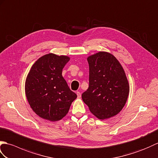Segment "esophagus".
I'll return each mask as SVG.
<instances>
[{
	"label": "esophagus",
	"mask_w": 158,
	"mask_h": 158,
	"mask_svg": "<svg viewBox=\"0 0 158 158\" xmlns=\"http://www.w3.org/2000/svg\"><path fill=\"white\" fill-rule=\"evenodd\" d=\"M76 94H77V97H78V98L81 97V93H80V92H78V91L76 93Z\"/></svg>",
	"instance_id": "1"
}]
</instances>
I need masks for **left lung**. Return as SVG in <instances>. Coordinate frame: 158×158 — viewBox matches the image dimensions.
<instances>
[{
  "instance_id": "1",
  "label": "left lung",
  "mask_w": 158,
  "mask_h": 158,
  "mask_svg": "<svg viewBox=\"0 0 158 158\" xmlns=\"http://www.w3.org/2000/svg\"><path fill=\"white\" fill-rule=\"evenodd\" d=\"M89 86L82 99L91 113L101 119L117 115L127 102L130 87L120 62L113 55L101 51L87 58Z\"/></svg>"
}]
</instances>
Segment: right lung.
<instances>
[{"label": "right lung", "mask_w": 158, "mask_h": 158, "mask_svg": "<svg viewBox=\"0 0 158 158\" xmlns=\"http://www.w3.org/2000/svg\"><path fill=\"white\" fill-rule=\"evenodd\" d=\"M69 61L68 56L45 55L34 63L27 74V99L35 113L45 120H60L76 99L62 76L63 68Z\"/></svg>", "instance_id": "add662e5"}]
</instances>
